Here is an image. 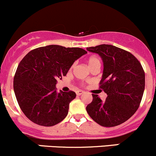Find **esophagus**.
Returning a JSON list of instances; mask_svg holds the SVG:
<instances>
[{"label":"esophagus","instance_id":"obj_1","mask_svg":"<svg viewBox=\"0 0 156 156\" xmlns=\"http://www.w3.org/2000/svg\"><path fill=\"white\" fill-rule=\"evenodd\" d=\"M84 94V91H82V90H77L76 91V94H77V96H81V95H82V94Z\"/></svg>","mask_w":156,"mask_h":156}]
</instances>
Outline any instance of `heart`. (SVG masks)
Wrapping results in <instances>:
<instances>
[{
    "label": "heart",
    "instance_id": "b5f03b06",
    "mask_svg": "<svg viewBox=\"0 0 156 156\" xmlns=\"http://www.w3.org/2000/svg\"><path fill=\"white\" fill-rule=\"evenodd\" d=\"M97 63H100V59H99L97 57H96V56H90V57L87 59V64L89 68L92 66L95 65V64H97Z\"/></svg>",
    "mask_w": 156,
    "mask_h": 156
}]
</instances>
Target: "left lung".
I'll return each instance as SVG.
<instances>
[{"label": "left lung", "mask_w": 156, "mask_h": 156, "mask_svg": "<svg viewBox=\"0 0 156 156\" xmlns=\"http://www.w3.org/2000/svg\"><path fill=\"white\" fill-rule=\"evenodd\" d=\"M103 62L100 88L107 94L104 101L92 94L86 107L91 119L103 127H115L128 120L139 108L145 88V73L133 55L109 44L87 48Z\"/></svg>", "instance_id": "1"}]
</instances>
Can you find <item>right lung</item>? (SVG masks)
Returning a JSON list of instances; mask_svg holds the SVG:
<instances>
[{
  "instance_id": "1",
  "label": "right lung",
  "mask_w": 156,
  "mask_h": 156,
  "mask_svg": "<svg viewBox=\"0 0 156 156\" xmlns=\"http://www.w3.org/2000/svg\"><path fill=\"white\" fill-rule=\"evenodd\" d=\"M87 52L78 48L48 45L30 51L17 67L13 89L19 106L34 123L50 127L62 122L73 91H56L58 78L66 76L75 60Z\"/></svg>"
}]
</instances>
